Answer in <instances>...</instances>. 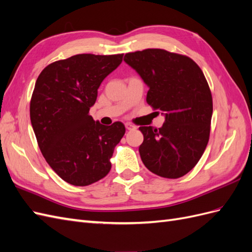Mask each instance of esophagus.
<instances>
[{"instance_id": "34e87169", "label": "esophagus", "mask_w": 252, "mask_h": 252, "mask_svg": "<svg viewBox=\"0 0 252 252\" xmlns=\"http://www.w3.org/2000/svg\"><path fill=\"white\" fill-rule=\"evenodd\" d=\"M125 127H126L127 130H132V129H135V127L133 125H131L130 123H126Z\"/></svg>"}]
</instances>
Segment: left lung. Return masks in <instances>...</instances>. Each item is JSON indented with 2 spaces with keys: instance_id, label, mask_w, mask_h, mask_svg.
Wrapping results in <instances>:
<instances>
[{
  "instance_id": "8db88e82",
  "label": "left lung",
  "mask_w": 252,
  "mask_h": 252,
  "mask_svg": "<svg viewBox=\"0 0 252 252\" xmlns=\"http://www.w3.org/2000/svg\"><path fill=\"white\" fill-rule=\"evenodd\" d=\"M124 61L148 86L147 103L165 117L161 128H139L142 161L159 177L181 178L200 161L209 140L212 96L205 75L190 58L164 49L126 53Z\"/></svg>"
}]
</instances>
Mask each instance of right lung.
I'll return each mask as SVG.
<instances>
[{"label": "right lung", "instance_id": "add662e5", "mask_svg": "<svg viewBox=\"0 0 252 252\" xmlns=\"http://www.w3.org/2000/svg\"><path fill=\"white\" fill-rule=\"evenodd\" d=\"M122 60L123 55H77L45 67L35 82L30 121L37 144L51 168L71 185H90L110 171L125 126L102 125L89 109L101 83Z\"/></svg>", "mask_w": 252, "mask_h": 252}]
</instances>
